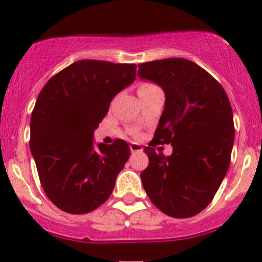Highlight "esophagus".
Returning a JSON list of instances; mask_svg holds the SVG:
<instances>
[{
  "instance_id": "esophagus-1",
  "label": "esophagus",
  "mask_w": 262,
  "mask_h": 262,
  "mask_svg": "<svg viewBox=\"0 0 262 262\" xmlns=\"http://www.w3.org/2000/svg\"><path fill=\"white\" fill-rule=\"evenodd\" d=\"M130 149L132 152H139V151H142V146L139 144H135V142H131L130 144Z\"/></svg>"
}]
</instances>
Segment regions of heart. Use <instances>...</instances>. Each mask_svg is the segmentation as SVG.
<instances>
[{"instance_id": "1", "label": "heart", "mask_w": 262, "mask_h": 262, "mask_svg": "<svg viewBox=\"0 0 262 262\" xmlns=\"http://www.w3.org/2000/svg\"><path fill=\"white\" fill-rule=\"evenodd\" d=\"M150 86H154V85L150 84V82H142V84H140L139 90H141V89H146V88H150Z\"/></svg>"}]
</instances>
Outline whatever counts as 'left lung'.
<instances>
[{
    "instance_id": "1",
    "label": "left lung",
    "mask_w": 262,
    "mask_h": 262,
    "mask_svg": "<svg viewBox=\"0 0 262 262\" xmlns=\"http://www.w3.org/2000/svg\"><path fill=\"white\" fill-rule=\"evenodd\" d=\"M141 79L162 86L165 105L154 140L170 144L165 157L149 144V165L141 181L151 203L173 218H190L215 196L229 168L234 142L233 112L222 85L186 58L139 64Z\"/></svg>"
}]
</instances>
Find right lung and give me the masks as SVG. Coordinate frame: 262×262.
I'll return each instance as SVG.
<instances>
[{
    "instance_id": "right-lung-1",
    "label": "right lung",
    "mask_w": 262,
    "mask_h": 262,
    "mask_svg": "<svg viewBox=\"0 0 262 262\" xmlns=\"http://www.w3.org/2000/svg\"><path fill=\"white\" fill-rule=\"evenodd\" d=\"M136 79V64L81 59L52 76L30 118V150L49 200L86 214L108 200L130 158L123 140L94 145L113 98Z\"/></svg>"
}]
</instances>
